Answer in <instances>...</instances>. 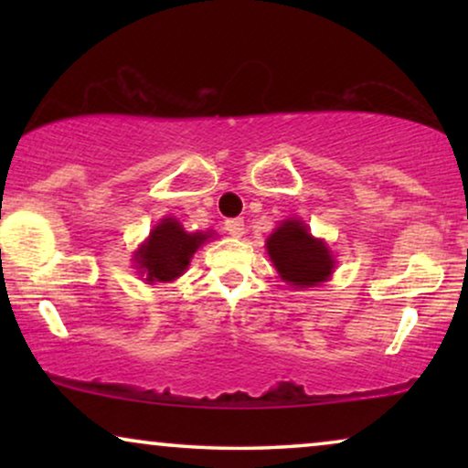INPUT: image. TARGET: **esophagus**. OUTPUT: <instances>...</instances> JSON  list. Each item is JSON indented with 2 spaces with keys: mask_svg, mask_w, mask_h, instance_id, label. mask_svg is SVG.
<instances>
[{
  "mask_svg": "<svg viewBox=\"0 0 468 468\" xmlns=\"http://www.w3.org/2000/svg\"><path fill=\"white\" fill-rule=\"evenodd\" d=\"M226 232L232 236V239H240L245 234V221L242 219H228L226 221Z\"/></svg>",
  "mask_w": 468,
  "mask_h": 468,
  "instance_id": "obj_1",
  "label": "esophagus"
}]
</instances>
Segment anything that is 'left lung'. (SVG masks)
Listing matches in <instances>:
<instances>
[{"label": "left lung", "instance_id": "8db88e82", "mask_svg": "<svg viewBox=\"0 0 468 468\" xmlns=\"http://www.w3.org/2000/svg\"><path fill=\"white\" fill-rule=\"evenodd\" d=\"M268 255H271L279 277L293 287H315L330 279L335 271L328 245L311 236L306 223L300 219H285L268 236Z\"/></svg>", "mask_w": 468, "mask_h": 468}]
</instances>
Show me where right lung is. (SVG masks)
Listing matches in <instances>:
<instances>
[{
    "label": "right lung",
    "instance_id": "right-lung-1",
    "mask_svg": "<svg viewBox=\"0 0 468 468\" xmlns=\"http://www.w3.org/2000/svg\"><path fill=\"white\" fill-rule=\"evenodd\" d=\"M210 239V232H185L175 217H165L151 229V236L133 253L138 272L149 283H168L187 271L197 247Z\"/></svg>",
    "mask_w": 468,
    "mask_h": 468
}]
</instances>
